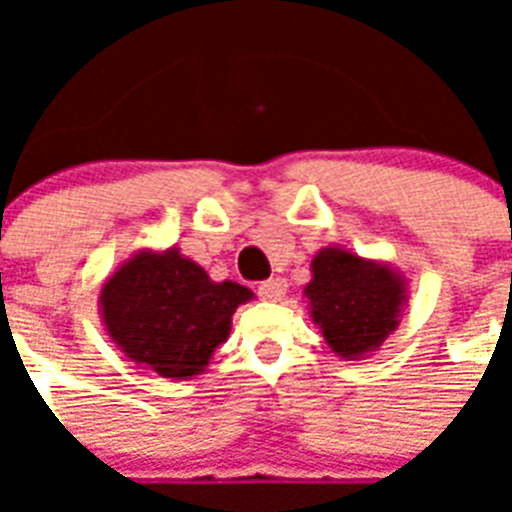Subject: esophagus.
Instances as JSON below:
<instances>
[{
	"label": "esophagus",
	"mask_w": 512,
	"mask_h": 512,
	"mask_svg": "<svg viewBox=\"0 0 512 512\" xmlns=\"http://www.w3.org/2000/svg\"><path fill=\"white\" fill-rule=\"evenodd\" d=\"M257 295L268 300V303H279L281 297L287 295V281L284 279H268L257 287Z\"/></svg>",
	"instance_id": "34e87169"
}]
</instances>
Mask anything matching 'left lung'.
Segmentation results:
<instances>
[{"mask_svg": "<svg viewBox=\"0 0 512 512\" xmlns=\"http://www.w3.org/2000/svg\"><path fill=\"white\" fill-rule=\"evenodd\" d=\"M303 295L329 350L342 361H361L380 350L401 324L409 279L382 260L329 244L313 255Z\"/></svg>", "mask_w": 512, "mask_h": 512, "instance_id": "obj_1", "label": "left lung"}]
</instances>
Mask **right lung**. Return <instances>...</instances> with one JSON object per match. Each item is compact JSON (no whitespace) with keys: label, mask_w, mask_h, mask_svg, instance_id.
Returning a JSON list of instances; mask_svg holds the SVG:
<instances>
[{"label":"right lung","mask_w":512,"mask_h":512,"mask_svg":"<svg viewBox=\"0 0 512 512\" xmlns=\"http://www.w3.org/2000/svg\"><path fill=\"white\" fill-rule=\"evenodd\" d=\"M255 292L212 281L177 247L140 249L100 287L98 311L124 356L167 380L204 374L228 335L236 308Z\"/></svg>","instance_id":"right-lung-1"}]
</instances>
